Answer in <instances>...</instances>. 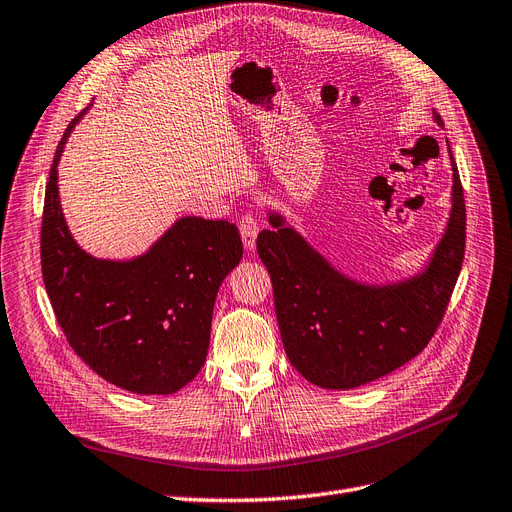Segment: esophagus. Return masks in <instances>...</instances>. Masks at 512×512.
<instances>
[{
  "label": "esophagus",
  "mask_w": 512,
  "mask_h": 512,
  "mask_svg": "<svg viewBox=\"0 0 512 512\" xmlns=\"http://www.w3.org/2000/svg\"><path fill=\"white\" fill-rule=\"evenodd\" d=\"M258 231H260V227H258V220H256V216H254L252 212L243 214V216L239 218V233H241L243 245H245V248H248V250H254Z\"/></svg>",
  "instance_id": "esophagus-1"
}]
</instances>
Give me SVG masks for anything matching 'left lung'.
<instances>
[{
    "label": "left lung",
    "mask_w": 512,
    "mask_h": 512,
    "mask_svg": "<svg viewBox=\"0 0 512 512\" xmlns=\"http://www.w3.org/2000/svg\"><path fill=\"white\" fill-rule=\"evenodd\" d=\"M437 124L443 119L435 113ZM454 170V206L428 269L399 285L370 288L342 277L271 214L256 250L273 281L283 349L321 388H355L395 372L431 342L458 281L466 245L464 191Z\"/></svg>",
    "instance_id": "obj_1"
}]
</instances>
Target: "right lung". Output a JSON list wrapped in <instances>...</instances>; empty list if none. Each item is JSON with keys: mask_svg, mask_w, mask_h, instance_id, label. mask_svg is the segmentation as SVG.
<instances>
[{"mask_svg": "<svg viewBox=\"0 0 512 512\" xmlns=\"http://www.w3.org/2000/svg\"><path fill=\"white\" fill-rule=\"evenodd\" d=\"M60 138L42 214V275L71 349L107 382L136 395H170L206 363L216 292L241 260L229 220L180 218L130 262L96 260L73 241L58 201Z\"/></svg>", "mask_w": 512, "mask_h": 512, "instance_id": "obj_1", "label": "right lung"}]
</instances>
